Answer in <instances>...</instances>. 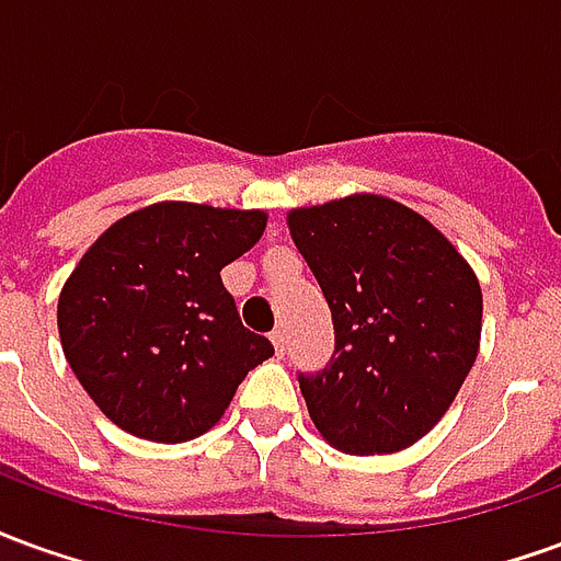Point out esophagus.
Wrapping results in <instances>:
<instances>
[{"mask_svg":"<svg viewBox=\"0 0 561 561\" xmlns=\"http://www.w3.org/2000/svg\"><path fill=\"white\" fill-rule=\"evenodd\" d=\"M270 340H273V348H276V354H285V348H288V336H285V330H273L270 333Z\"/></svg>","mask_w":561,"mask_h":561,"instance_id":"1","label":"esophagus"}]
</instances>
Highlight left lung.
I'll return each instance as SVG.
<instances>
[{"label":"left lung","instance_id":"8db88e82","mask_svg":"<svg viewBox=\"0 0 561 561\" xmlns=\"http://www.w3.org/2000/svg\"><path fill=\"white\" fill-rule=\"evenodd\" d=\"M288 228L336 333L328 366L297 373L316 430L360 457L414 445L478 357V276L445 233L390 197L291 209Z\"/></svg>","mask_w":561,"mask_h":561}]
</instances>
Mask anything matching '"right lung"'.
<instances>
[{"label": "right lung", "mask_w": 561, "mask_h": 561, "mask_svg": "<svg viewBox=\"0 0 561 561\" xmlns=\"http://www.w3.org/2000/svg\"><path fill=\"white\" fill-rule=\"evenodd\" d=\"M264 228L261 209L164 201L111 225L80 257L59 294V340L116 426L161 445L197 438L273 357L221 285V267Z\"/></svg>", "instance_id": "add662e5"}]
</instances>
